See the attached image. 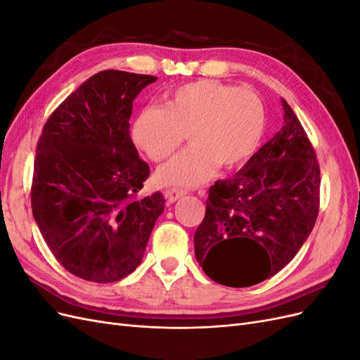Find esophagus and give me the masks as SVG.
Wrapping results in <instances>:
<instances>
[{
  "mask_svg": "<svg viewBox=\"0 0 360 360\" xmlns=\"http://www.w3.org/2000/svg\"><path fill=\"white\" fill-rule=\"evenodd\" d=\"M188 192L183 191V189H167L165 191V198L169 201V202H176L179 198L184 197Z\"/></svg>",
  "mask_w": 360,
  "mask_h": 360,
  "instance_id": "esophagus-1",
  "label": "esophagus"
}]
</instances>
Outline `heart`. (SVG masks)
Returning a JSON list of instances; mask_svg holds the SVG:
<instances>
[{
    "instance_id": "obj_1",
    "label": "heart",
    "mask_w": 360,
    "mask_h": 360,
    "mask_svg": "<svg viewBox=\"0 0 360 360\" xmlns=\"http://www.w3.org/2000/svg\"><path fill=\"white\" fill-rule=\"evenodd\" d=\"M264 126V106L255 91L201 79L174 90L163 108H144L134 122L132 138L159 162L188 132L191 146L163 163L158 179L167 186L197 188L214 176L217 165L230 169L252 156Z\"/></svg>"
}]
</instances>
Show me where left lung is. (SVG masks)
<instances>
[{"label": "left lung", "instance_id": "obj_1", "mask_svg": "<svg viewBox=\"0 0 360 360\" xmlns=\"http://www.w3.org/2000/svg\"><path fill=\"white\" fill-rule=\"evenodd\" d=\"M284 126L231 179L209 191L195 257L217 284L242 288L284 269L317 221L320 167L290 105Z\"/></svg>", "mask_w": 360, "mask_h": 360}]
</instances>
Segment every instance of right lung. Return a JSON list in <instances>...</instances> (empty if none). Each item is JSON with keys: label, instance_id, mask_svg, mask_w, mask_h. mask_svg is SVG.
<instances>
[{"label": "right lung", "instance_id": "right-lung-1", "mask_svg": "<svg viewBox=\"0 0 360 360\" xmlns=\"http://www.w3.org/2000/svg\"><path fill=\"white\" fill-rule=\"evenodd\" d=\"M156 79L93 75L53 111L37 143L32 216L58 263L85 281L132 274L165 209L159 192L135 198L150 168L129 135L134 101Z\"/></svg>", "mask_w": 360, "mask_h": 360}]
</instances>
